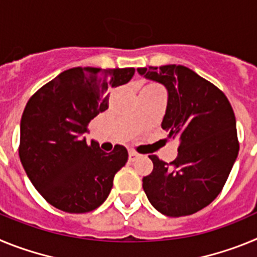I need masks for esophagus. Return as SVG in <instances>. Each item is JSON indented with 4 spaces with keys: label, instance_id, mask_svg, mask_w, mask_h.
I'll use <instances>...</instances> for the list:
<instances>
[{
    "label": "esophagus",
    "instance_id": "esophagus-1",
    "mask_svg": "<svg viewBox=\"0 0 257 257\" xmlns=\"http://www.w3.org/2000/svg\"><path fill=\"white\" fill-rule=\"evenodd\" d=\"M138 158H140V154L136 153V152L134 151H130L128 152V160L131 161V162H134V161H136Z\"/></svg>",
    "mask_w": 257,
    "mask_h": 257
}]
</instances>
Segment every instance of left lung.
<instances>
[{
	"instance_id": "8db88e82",
	"label": "left lung",
	"mask_w": 257,
	"mask_h": 257,
	"mask_svg": "<svg viewBox=\"0 0 257 257\" xmlns=\"http://www.w3.org/2000/svg\"><path fill=\"white\" fill-rule=\"evenodd\" d=\"M140 76L166 87L169 99L162 128L180 139L172 162L149 156L153 171L143 189L157 211L187 216L219 196L237 160L235 117L221 90L184 65L138 68Z\"/></svg>"
}]
</instances>
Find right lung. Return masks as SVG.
<instances>
[{"label":"right lung","instance_id":"1","mask_svg":"<svg viewBox=\"0 0 257 257\" xmlns=\"http://www.w3.org/2000/svg\"><path fill=\"white\" fill-rule=\"evenodd\" d=\"M134 68L77 67L64 70L27 103L20 121L19 157L29 180L50 205L70 213L95 210L108 198L128 153H110L83 134L108 109V90L133 78Z\"/></svg>","mask_w":257,"mask_h":257}]
</instances>
